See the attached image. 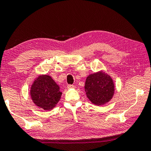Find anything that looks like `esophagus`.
I'll return each instance as SVG.
<instances>
[{
    "label": "esophagus",
    "instance_id": "obj_1",
    "mask_svg": "<svg viewBox=\"0 0 151 151\" xmlns=\"http://www.w3.org/2000/svg\"><path fill=\"white\" fill-rule=\"evenodd\" d=\"M75 86H74L73 85H68V86H67V87H68V88H73Z\"/></svg>",
    "mask_w": 151,
    "mask_h": 151
}]
</instances>
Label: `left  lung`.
I'll return each mask as SVG.
<instances>
[{"mask_svg":"<svg viewBox=\"0 0 151 151\" xmlns=\"http://www.w3.org/2000/svg\"><path fill=\"white\" fill-rule=\"evenodd\" d=\"M85 89L88 99L97 106L110 101L114 93V84L110 76L99 72L87 76Z\"/></svg>","mask_w":151,"mask_h":151,"instance_id":"obj_1","label":"left lung"}]
</instances>
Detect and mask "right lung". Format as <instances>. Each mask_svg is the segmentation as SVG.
Here are the masks:
<instances>
[{
  "label": "right lung",
  "instance_id": "1",
  "mask_svg": "<svg viewBox=\"0 0 151 151\" xmlns=\"http://www.w3.org/2000/svg\"><path fill=\"white\" fill-rule=\"evenodd\" d=\"M32 99L37 106L45 110L52 109L60 99V87L49 75H41L31 87Z\"/></svg>",
  "mask_w": 151,
  "mask_h": 151
}]
</instances>
